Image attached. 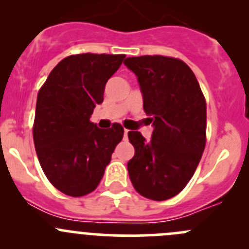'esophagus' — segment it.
Listing matches in <instances>:
<instances>
[{"label":"esophagus","mask_w":249,"mask_h":249,"mask_svg":"<svg viewBox=\"0 0 249 249\" xmlns=\"http://www.w3.org/2000/svg\"><path fill=\"white\" fill-rule=\"evenodd\" d=\"M127 135H129V130L125 129V130H124V139H125V140H127Z\"/></svg>","instance_id":"obj_1"}]
</instances>
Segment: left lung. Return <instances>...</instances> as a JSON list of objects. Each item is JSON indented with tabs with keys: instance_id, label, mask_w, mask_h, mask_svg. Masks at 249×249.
<instances>
[{
	"instance_id": "left-lung-1",
	"label": "left lung",
	"mask_w": 249,
	"mask_h": 249,
	"mask_svg": "<svg viewBox=\"0 0 249 249\" xmlns=\"http://www.w3.org/2000/svg\"><path fill=\"white\" fill-rule=\"evenodd\" d=\"M136 74L143 109L150 117L152 140L129 131L135 155L127 162L136 192L162 201L184 189L206 144V101L194 72L185 62L161 55L127 57Z\"/></svg>"
}]
</instances>
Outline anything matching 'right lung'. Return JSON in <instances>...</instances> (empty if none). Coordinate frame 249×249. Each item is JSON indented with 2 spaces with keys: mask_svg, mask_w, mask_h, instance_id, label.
Wrapping results in <instances>:
<instances>
[{
  "mask_svg": "<svg viewBox=\"0 0 249 249\" xmlns=\"http://www.w3.org/2000/svg\"><path fill=\"white\" fill-rule=\"evenodd\" d=\"M124 57L91 53L67 56L38 91L34 124L37 157L49 182L70 196L96 189L123 139L122 125L100 129L90 117Z\"/></svg>",
  "mask_w": 249,
  "mask_h": 249,
  "instance_id": "add662e5",
  "label": "right lung"
}]
</instances>
